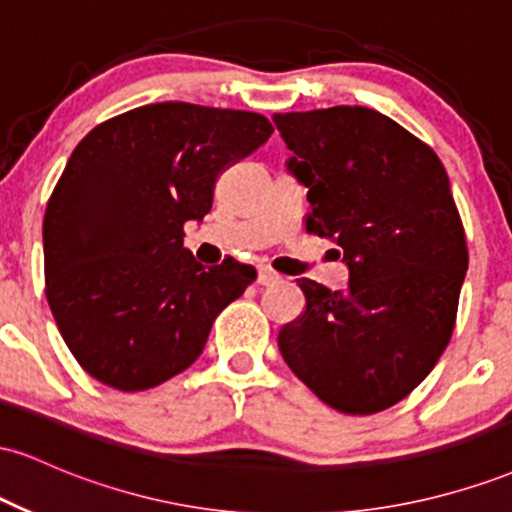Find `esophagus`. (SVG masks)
I'll use <instances>...</instances> for the list:
<instances>
[{"mask_svg":"<svg viewBox=\"0 0 512 512\" xmlns=\"http://www.w3.org/2000/svg\"><path fill=\"white\" fill-rule=\"evenodd\" d=\"M281 276L274 272V269H269V267H260L257 269V284L260 286H272V284H276V281H279Z\"/></svg>","mask_w":512,"mask_h":512,"instance_id":"34e87169","label":"esophagus"}]
</instances>
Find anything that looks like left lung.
Instances as JSON below:
<instances>
[{"mask_svg":"<svg viewBox=\"0 0 512 512\" xmlns=\"http://www.w3.org/2000/svg\"><path fill=\"white\" fill-rule=\"evenodd\" d=\"M308 187L305 231L337 243L349 289L298 279L305 313L281 327L286 366L332 409L375 414L431 373L455 330L467 240L443 163L361 105L276 113Z\"/></svg>","mask_w":512,"mask_h":512,"instance_id":"left-lung-1","label":"left lung"}]
</instances>
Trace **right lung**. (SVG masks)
Listing matches in <instances>:
<instances>
[{"label":"right lung","instance_id":"right-lung-1","mask_svg":"<svg viewBox=\"0 0 512 512\" xmlns=\"http://www.w3.org/2000/svg\"><path fill=\"white\" fill-rule=\"evenodd\" d=\"M264 115L154 103L93 127L45 209V296L79 366L122 392L156 387L202 354L216 315L255 281L182 248L223 168L272 137Z\"/></svg>","mask_w":512,"mask_h":512}]
</instances>
